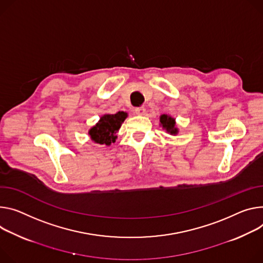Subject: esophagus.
<instances>
[{"instance_id":"obj_1","label":"esophagus","mask_w":263,"mask_h":263,"mask_svg":"<svg viewBox=\"0 0 263 263\" xmlns=\"http://www.w3.org/2000/svg\"><path fill=\"white\" fill-rule=\"evenodd\" d=\"M135 112L137 115H144L146 113V108L145 107H137L135 109Z\"/></svg>"}]
</instances>
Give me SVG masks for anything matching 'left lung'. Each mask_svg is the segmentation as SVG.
Wrapping results in <instances>:
<instances>
[{
    "instance_id": "8db88e82",
    "label": "left lung",
    "mask_w": 263,
    "mask_h": 263,
    "mask_svg": "<svg viewBox=\"0 0 263 263\" xmlns=\"http://www.w3.org/2000/svg\"><path fill=\"white\" fill-rule=\"evenodd\" d=\"M159 122L160 125L162 126V128L170 134H177L178 133V129L175 127V119L173 117H171L170 115H166V114H162L160 115L159 118Z\"/></svg>"
}]
</instances>
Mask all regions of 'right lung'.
<instances>
[{
    "label": "right lung",
    "mask_w": 263,
    "mask_h": 263,
    "mask_svg": "<svg viewBox=\"0 0 263 263\" xmlns=\"http://www.w3.org/2000/svg\"><path fill=\"white\" fill-rule=\"evenodd\" d=\"M127 116L128 114L124 111H119L115 114L103 115L99 123L89 130L91 139L97 144L110 146L112 142H115V139L117 138L116 133Z\"/></svg>",
    "instance_id": "1"
}]
</instances>
